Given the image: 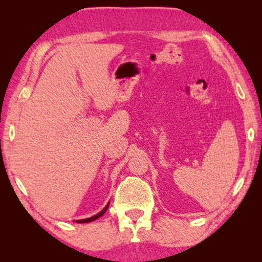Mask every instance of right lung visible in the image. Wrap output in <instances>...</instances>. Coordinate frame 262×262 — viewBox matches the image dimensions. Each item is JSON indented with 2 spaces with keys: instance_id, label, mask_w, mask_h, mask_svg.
<instances>
[{
  "instance_id": "add662e5",
  "label": "right lung",
  "mask_w": 262,
  "mask_h": 262,
  "mask_svg": "<svg viewBox=\"0 0 262 262\" xmlns=\"http://www.w3.org/2000/svg\"><path fill=\"white\" fill-rule=\"evenodd\" d=\"M108 205H110V202L107 203V205L105 206V208L101 211H99L98 214L97 215H95V216H91V217H89V219H84V220H77L76 222L77 223H89V222H92V221H96L97 219H99L100 216H103L105 212H106V210H107V208H108Z\"/></svg>"
}]
</instances>
